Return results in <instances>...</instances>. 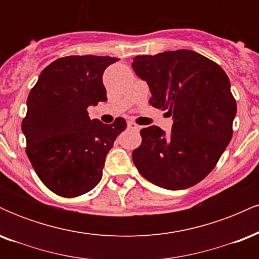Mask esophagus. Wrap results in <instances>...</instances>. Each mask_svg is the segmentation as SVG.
<instances>
[{
	"label": "esophagus",
	"mask_w": 259,
	"mask_h": 259,
	"mask_svg": "<svg viewBox=\"0 0 259 259\" xmlns=\"http://www.w3.org/2000/svg\"><path fill=\"white\" fill-rule=\"evenodd\" d=\"M127 127L134 130V132H138V130L140 129V126L136 123H134V121H127Z\"/></svg>",
	"instance_id": "1"
}]
</instances>
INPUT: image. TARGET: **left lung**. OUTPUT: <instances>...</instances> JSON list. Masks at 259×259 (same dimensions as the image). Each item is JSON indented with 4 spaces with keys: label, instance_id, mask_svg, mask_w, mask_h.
<instances>
[{
    "label": "left lung",
    "instance_id": "1",
    "mask_svg": "<svg viewBox=\"0 0 259 259\" xmlns=\"http://www.w3.org/2000/svg\"><path fill=\"white\" fill-rule=\"evenodd\" d=\"M132 67L150 86L148 103L174 118L169 135L154 125L140 130L134 164L163 189L196 185L214 169L233 136L236 101L227 73L190 50L136 56Z\"/></svg>",
    "mask_w": 259,
    "mask_h": 259
}]
</instances>
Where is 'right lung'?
<instances>
[{
    "mask_svg": "<svg viewBox=\"0 0 259 259\" xmlns=\"http://www.w3.org/2000/svg\"><path fill=\"white\" fill-rule=\"evenodd\" d=\"M118 58L67 56L41 72L28 96L23 118L25 152L47 189L62 197L91 191L102 178L106 154L126 127L90 119L89 106L106 101L103 72Z\"/></svg>",
    "mask_w": 259,
    "mask_h": 259,
    "instance_id": "right-lung-1",
    "label": "right lung"
}]
</instances>
